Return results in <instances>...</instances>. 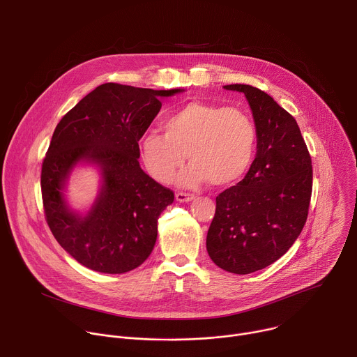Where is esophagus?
Returning a JSON list of instances; mask_svg holds the SVG:
<instances>
[{
	"instance_id": "esophagus-1",
	"label": "esophagus",
	"mask_w": 357,
	"mask_h": 357,
	"mask_svg": "<svg viewBox=\"0 0 357 357\" xmlns=\"http://www.w3.org/2000/svg\"><path fill=\"white\" fill-rule=\"evenodd\" d=\"M175 197H176V200H179V202H190L195 196L192 195V193H185V192H176L175 193Z\"/></svg>"
}]
</instances>
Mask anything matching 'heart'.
Returning a JSON list of instances; mask_svg holds the SVG:
<instances>
[{"label":"heart","mask_w":357,"mask_h":357,"mask_svg":"<svg viewBox=\"0 0 357 357\" xmlns=\"http://www.w3.org/2000/svg\"><path fill=\"white\" fill-rule=\"evenodd\" d=\"M164 131L149 130L139 141L148 172L161 183L175 179L188 154L192 162L181 185H231L247 172L256 149V126L237 107L189 101L164 120Z\"/></svg>","instance_id":"obj_1"}]
</instances>
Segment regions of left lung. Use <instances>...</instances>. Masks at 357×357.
I'll use <instances>...</instances> for the list:
<instances>
[{"label":"left lung","instance_id":"left-lung-1","mask_svg":"<svg viewBox=\"0 0 357 357\" xmlns=\"http://www.w3.org/2000/svg\"><path fill=\"white\" fill-rule=\"evenodd\" d=\"M244 93L257 131V154L247 175L216 197L206 237L212 261L233 274L266 268L289 250L308 218L312 161L295 119L263 90Z\"/></svg>","mask_w":357,"mask_h":357}]
</instances>
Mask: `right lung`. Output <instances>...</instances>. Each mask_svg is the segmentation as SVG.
Listing matches in <instances>:
<instances>
[{
    "label": "right lung",
    "mask_w": 357,
    "mask_h": 357,
    "mask_svg": "<svg viewBox=\"0 0 357 357\" xmlns=\"http://www.w3.org/2000/svg\"><path fill=\"white\" fill-rule=\"evenodd\" d=\"M152 90L119 83L96 87L56 126L40 172L43 211L58 243L82 266L123 274L141 266L155 245L158 218L174 192L146 175L138 141L161 110ZM79 162L100 168L102 188L86 215L70 211L64 183Z\"/></svg>",
    "instance_id": "obj_1"
}]
</instances>
